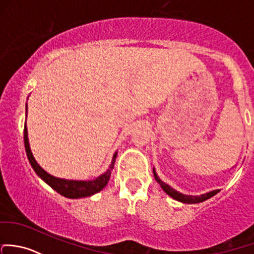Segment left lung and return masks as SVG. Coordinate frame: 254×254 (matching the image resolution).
Instances as JSON below:
<instances>
[{"label": "left lung", "instance_id": "8db88e82", "mask_svg": "<svg viewBox=\"0 0 254 254\" xmlns=\"http://www.w3.org/2000/svg\"><path fill=\"white\" fill-rule=\"evenodd\" d=\"M153 174H154V179H156V181L159 184V185H161V188L165 191V193L169 194L170 197H173V198L176 199V201L184 202V203H198V202H203V201H205V199L210 198V197H213L214 194H217L219 192V190H215L212 192H208V193L201 194V196H188V194H183V193H180V192L175 191L174 189L170 188L169 185H167V184L163 183L161 179L157 176L154 169H153Z\"/></svg>", "mask_w": 254, "mask_h": 254}]
</instances>
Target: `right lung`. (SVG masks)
Masks as SVG:
<instances>
[{
	"instance_id": "1",
	"label": "right lung",
	"mask_w": 254,
	"mask_h": 254,
	"mask_svg": "<svg viewBox=\"0 0 254 254\" xmlns=\"http://www.w3.org/2000/svg\"><path fill=\"white\" fill-rule=\"evenodd\" d=\"M24 146H25V152L26 156H28L29 162H30L31 167L35 170V173L46 184H49L51 188L55 191H57L58 193L62 194L64 197H68V198H80V197H87L91 196L93 193H97L102 190L103 188L108 183L109 178H111L112 170L114 168V162H116L117 153L113 156L112 159V164L109 167V169L107 170L103 175L98 176L96 180L93 181H74V180H64V179H58L55 176L50 175L49 173L45 172L39 164H37L35 158L33 157V153L30 151V146H29V140H28V130H26V125H24Z\"/></svg>"
}]
</instances>
